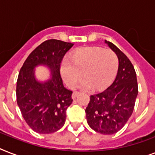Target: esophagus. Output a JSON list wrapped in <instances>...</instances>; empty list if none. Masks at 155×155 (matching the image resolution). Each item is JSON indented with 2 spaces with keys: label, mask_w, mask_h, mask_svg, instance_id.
Segmentation results:
<instances>
[{
  "label": "esophagus",
  "mask_w": 155,
  "mask_h": 155,
  "mask_svg": "<svg viewBox=\"0 0 155 155\" xmlns=\"http://www.w3.org/2000/svg\"><path fill=\"white\" fill-rule=\"evenodd\" d=\"M79 93H80V92H76V91H75V92H73L72 95H71V98H72V99H75V97H77V95L79 94Z\"/></svg>",
  "instance_id": "obj_1"
}]
</instances>
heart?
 I'll list each match as a JSON object with an SVG mask.
<instances>
[{
  "mask_svg": "<svg viewBox=\"0 0 155 155\" xmlns=\"http://www.w3.org/2000/svg\"><path fill=\"white\" fill-rule=\"evenodd\" d=\"M118 57L112 50L86 47L77 50L71 58L61 64V75L69 88H74L82 75L80 87L88 90L105 89L113 83L117 72Z\"/></svg>",
  "mask_w": 155,
  "mask_h": 155,
  "instance_id": "b5f03b06",
  "label": "heart"
}]
</instances>
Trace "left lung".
<instances>
[{
    "label": "left lung",
    "mask_w": 155,
    "mask_h": 155,
    "mask_svg": "<svg viewBox=\"0 0 155 155\" xmlns=\"http://www.w3.org/2000/svg\"><path fill=\"white\" fill-rule=\"evenodd\" d=\"M105 42L118 57L117 75L107 89L90 97L85 113L92 130L113 134L122 129L132 115L138 87L134 68L127 56L113 43Z\"/></svg>",
    "instance_id": "8db88e82"
}]
</instances>
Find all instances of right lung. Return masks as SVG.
Here are the masks:
<instances>
[{
    "label": "right lung",
    "mask_w": 155,
    "mask_h": 155,
    "mask_svg": "<svg viewBox=\"0 0 155 155\" xmlns=\"http://www.w3.org/2000/svg\"><path fill=\"white\" fill-rule=\"evenodd\" d=\"M73 43L49 39L38 46L23 63L17 81V102L25 122L38 134H51L63 127L67 109L71 104L72 92L63 87L61 63ZM48 65L52 77L47 82H38L33 68Z\"/></svg>",
    "instance_id": "1"
}]
</instances>
